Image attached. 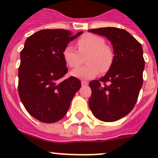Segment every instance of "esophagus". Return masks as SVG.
I'll list each match as a JSON object with an SVG mask.
<instances>
[{
	"label": "esophagus",
	"instance_id": "esophagus-1",
	"mask_svg": "<svg viewBox=\"0 0 158 158\" xmlns=\"http://www.w3.org/2000/svg\"><path fill=\"white\" fill-rule=\"evenodd\" d=\"M88 81H81V85L82 86H85V85H88Z\"/></svg>",
	"mask_w": 158,
	"mask_h": 158
}]
</instances>
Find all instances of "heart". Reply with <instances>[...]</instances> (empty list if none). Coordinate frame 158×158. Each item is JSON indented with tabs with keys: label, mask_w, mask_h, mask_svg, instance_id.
I'll list each match as a JSON object with an SVG mask.
<instances>
[{
	"label": "heart",
	"mask_w": 158,
	"mask_h": 158,
	"mask_svg": "<svg viewBox=\"0 0 158 158\" xmlns=\"http://www.w3.org/2000/svg\"><path fill=\"white\" fill-rule=\"evenodd\" d=\"M77 50L67 45L62 52L65 62L71 68H77L82 62L81 57L85 58L86 65L71 73L73 77L82 80H88L98 75L100 72L106 73L114 59V53L111 47L105 44V40L96 35L87 34L77 41Z\"/></svg>",
	"instance_id": "heart-1"
}]
</instances>
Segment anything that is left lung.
I'll use <instances>...</instances> for the list:
<instances>
[{
  "label": "left lung",
  "instance_id": "1",
  "mask_svg": "<svg viewBox=\"0 0 158 158\" xmlns=\"http://www.w3.org/2000/svg\"><path fill=\"white\" fill-rule=\"evenodd\" d=\"M89 31L107 38L115 54L107 74L89 82L92 95L89 105L100 120L114 122L128 115L138 100L145 67L142 47L124 29L101 27Z\"/></svg>",
  "mask_w": 158,
  "mask_h": 158
}]
</instances>
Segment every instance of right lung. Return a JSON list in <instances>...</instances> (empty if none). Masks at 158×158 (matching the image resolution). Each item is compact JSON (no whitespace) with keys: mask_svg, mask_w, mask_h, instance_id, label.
Instances as JSON below:
<instances>
[{"mask_svg":"<svg viewBox=\"0 0 158 158\" xmlns=\"http://www.w3.org/2000/svg\"><path fill=\"white\" fill-rule=\"evenodd\" d=\"M82 34L70 31L44 29L27 38L20 52L18 93L27 112L47 123L62 119L81 83L69 77L60 81L68 72L62 56L69 43Z\"/></svg>","mask_w":158,"mask_h":158,"instance_id":"add662e5","label":"right lung"}]
</instances>
